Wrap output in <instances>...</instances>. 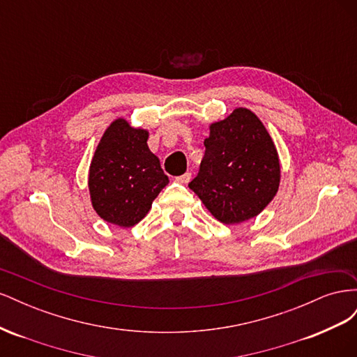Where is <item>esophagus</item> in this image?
<instances>
[{"mask_svg":"<svg viewBox=\"0 0 357 357\" xmlns=\"http://www.w3.org/2000/svg\"><path fill=\"white\" fill-rule=\"evenodd\" d=\"M190 178H192V174H190V172H185V174H183V176L176 177V181L181 183V185H188V183L190 181Z\"/></svg>","mask_w":357,"mask_h":357,"instance_id":"obj_1","label":"esophagus"}]
</instances>
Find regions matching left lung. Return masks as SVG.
<instances>
[{"label": "left lung", "instance_id": "1", "mask_svg": "<svg viewBox=\"0 0 357 357\" xmlns=\"http://www.w3.org/2000/svg\"><path fill=\"white\" fill-rule=\"evenodd\" d=\"M204 146L199 172L189 188L225 225L256 218L277 195L282 177L275 144L261 119L238 107L210 125Z\"/></svg>", "mask_w": 357, "mask_h": 357}]
</instances>
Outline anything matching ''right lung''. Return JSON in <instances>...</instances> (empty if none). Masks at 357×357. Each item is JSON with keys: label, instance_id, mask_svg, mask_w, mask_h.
I'll use <instances>...</instances> for the list:
<instances>
[{"label": "right lung", "instance_id": "add662e5", "mask_svg": "<svg viewBox=\"0 0 357 357\" xmlns=\"http://www.w3.org/2000/svg\"><path fill=\"white\" fill-rule=\"evenodd\" d=\"M147 138L146 129L132 128L119 117L105 129L91 162L92 207L102 220L121 228L144 219L169 181L158 156L150 152Z\"/></svg>", "mask_w": 357, "mask_h": 357}]
</instances>
